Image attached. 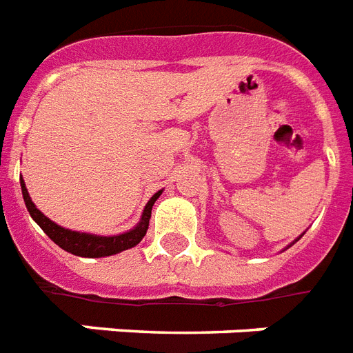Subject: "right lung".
Returning <instances> with one entry per match:
<instances>
[{
    "mask_svg": "<svg viewBox=\"0 0 353 353\" xmlns=\"http://www.w3.org/2000/svg\"><path fill=\"white\" fill-rule=\"evenodd\" d=\"M21 184V193H23V200L27 210H29L30 216H32L36 224L41 228V230L49 235V239L54 244L65 250V252L72 253V255L78 256H89V259H98V256H109L117 255V253L123 252V250H129V248H134L138 242L142 241L145 233H148L149 228V219H151V210H153V204L157 202L162 191L154 193L151 196L145 208H143L142 219L137 224V228H132L131 231H125V233H120V235L112 236H101V235H91V233H80V231H70L65 230L61 225H58L56 222H52L50 219L41 213V211L34 205V202L30 200L29 191L25 188L23 179L19 180Z\"/></svg>",
    "mask_w": 353,
    "mask_h": 353,
    "instance_id": "1",
    "label": "right lung"
}]
</instances>
